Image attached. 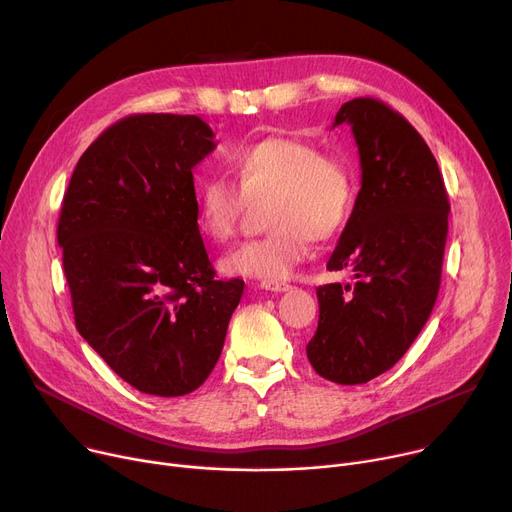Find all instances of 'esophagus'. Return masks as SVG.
<instances>
[{
    "label": "esophagus",
    "mask_w": 512,
    "mask_h": 512,
    "mask_svg": "<svg viewBox=\"0 0 512 512\" xmlns=\"http://www.w3.org/2000/svg\"><path fill=\"white\" fill-rule=\"evenodd\" d=\"M261 288L272 290V292H286V290H290L292 286L286 284V282H261Z\"/></svg>",
    "instance_id": "esophagus-1"
}]
</instances>
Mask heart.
<instances>
[{
  "label": "heart",
  "mask_w": 512,
  "mask_h": 512,
  "mask_svg": "<svg viewBox=\"0 0 512 512\" xmlns=\"http://www.w3.org/2000/svg\"><path fill=\"white\" fill-rule=\"evenodd\" d=\"M232 180L209 178L197 193V226L213 242L230 240L242 215L261 207L265 236L242 242L222 259L230 276L286 280L305 261L309 240L338 236L357 205V176L348 161L313 143L267 137L230 151Z\"/></svg>",
  "instance_id": "b5f03b06"
}]
</instances>
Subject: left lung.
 <instances>
[{
	"label": "left lung",
	"instance_id": "left-lung-1",
	"mask_svg": "<svg viewBox=\"0 0 512 512\" xmlns=\"http://www.w3.org/2000/svg\"><path fill=\"white\" fill-rule=\"evenodd\" d=\"M353 128L361 191L328 261L355 284L317 288L319 324L307 344L330 382L367 384L398 363L434 309L448 234V193L421 134L373 97L346 101L334 126Z\"/></svg>",
	"mask_w": 512,
	"mask_h": 512
}]
</instances>
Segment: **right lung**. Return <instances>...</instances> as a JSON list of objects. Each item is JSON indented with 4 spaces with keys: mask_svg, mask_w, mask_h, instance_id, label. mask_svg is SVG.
Segmentation results:
<instances>
[{
    "mask_svg": "<svg viewBox=\"0 0 512 512\" xmlns=\"http://www.w3.org/2000/svg\"><path fill=\"white\" fill-rule=\"evenodd\" d=\"M215 149L199 116L134 114L78 159L58 222L76 330L124 382L197 390L224 348L245 282L215 278L193 168Z\"/></svg>",
    "mask_w": 512,
    "mask_h": 512,
    "instance_id": "add662e5",
    "label": "right lung"
}]
</instances>
